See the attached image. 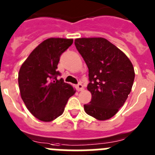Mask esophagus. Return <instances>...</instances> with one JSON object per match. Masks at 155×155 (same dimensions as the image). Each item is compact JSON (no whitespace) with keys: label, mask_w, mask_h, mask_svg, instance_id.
I'll use <instances>...</instances> for the list:
<instances>
[{"label":"esophagus","mask_w":155,"mask_h":155,"mask_svg":"<svg viewBox=\"0 0 155 155\" xmlns=\"http://www.w3.org/2000/svg\"><path fill=\"white\" fill-rule=\"evenodd\" d=\"M77 90L79 91H81L83 90V86L82 83H78L77 84Z\"/></svg>","instance_id":"34e87169"}]
</instances>
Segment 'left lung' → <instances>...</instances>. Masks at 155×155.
Wrapping results in <instances>:
<instances>
[{"instance_id":"1","label":"left lung","mask_w":155,"mask_h":155,"mask_svg":"<svg viewBox=\"0 0 155 155\" xmlns=\"http://www.w3.org/2000/svg\"><path fill=\"white\" fill-rule=\"evenodd\" d=\"M75 46L89 69V115L107 120L124 104L134 84L135 72L130 59L116 46L101 37L79 38Z\"/></svg>"}]
</instances>
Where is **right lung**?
I'll return each mask as SVG.
<instances>
[{
    "mask_svg": "<svg viewBox=\"0 0 155 155\" xmlns=\"http://www.w3.org/2000/svg\"><path fill=\"white\" fill-rule=\"evenodd\" d=\"M73 43L72 39L50 38L31 52L18 72L22 101L39 120L51 122L62 115L68 100L76 91L58 76L61 55Z\"/></svg>",
    "mask_w": 155,
    "mask_h": 155,
    "instance_id": "add662e5",
    "label": "right lung"
}]
</instances>
